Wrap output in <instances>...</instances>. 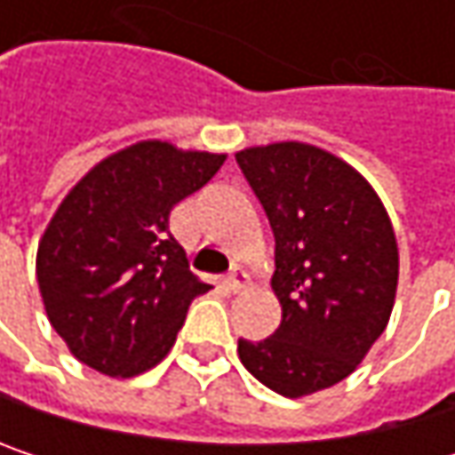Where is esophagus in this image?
<instances>
[{
	"mask_svg": "<svg viewBox=\"0 0 455 455\" xmlns=\"http://www.w3.org/2000/svg\"><path fill=\"white\" fill-rule=\"evenodd\" d=\"M227 287L231 290V292H242V290H247V287H250V276H247L242 268H234V271L227 276Z\"/></svg>",
	"mask_w": 455,
	"mask_h": 455,
	"instance_id": "obj_1",
	"label": "esophagus"
}]
</instances>
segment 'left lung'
I'll return each mask as SVG.
<instances>
[{
  "label": "left lung",
  "instance_id": "left-lung-1",
  "mask_svg": "<svg viewBox=\"0 0 455 455\" xmlns=\"http://www.w3.org/2000/svg\"><path fill=\"white\" fill-rule=\"evenodd\" d=\"M274 228L279 329L239 339L244 369L284 398L342 382L385 331L398 290V242L374 187L342 157L274 141L236 152Z\"/></svg>",
  "mask_w": 455,
  "mask_h": 455
}]
</instances>
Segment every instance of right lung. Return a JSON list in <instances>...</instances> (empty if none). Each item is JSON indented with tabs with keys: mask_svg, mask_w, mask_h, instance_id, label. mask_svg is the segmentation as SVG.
I'll return each instance as SVG.
<instances>
[{
	"mask_svg": "<svg viewBox=\"0 0 455 455\" xmlns=\"http://www.w3.org/2000/svg\"><path fill=\"white\" fill-rule=\"evenodd\" d=\"M224 160L147 139L100 160L57 205L36 279L49 323L81 363L126 379L168 355L192 300L211 290L168 216Z\"/></svg>",
	"mask_w": 455,
	"mask_h": 455,
	"instance_id": "add662e5",
	"label": "right lung"
}]
</instances>
